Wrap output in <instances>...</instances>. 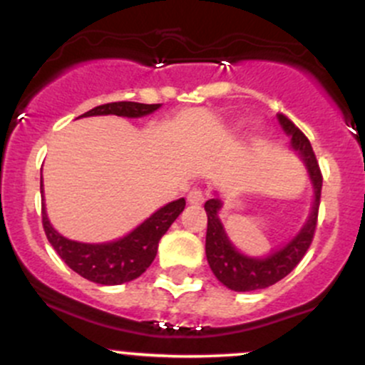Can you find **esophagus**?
I'll use <instances>...</instances> for the list:
<instances>
[{
    "label": "esophagus",
    "instance_id": "34e87169",
    "mask_svg": "<svg viewBox=\"0 0 365 365\" xmlns=\"http://www.w3.org/2000/svg\"><path fill=\"white\" fill-rule=\"evenodd\" d=\"M205 199H206L205 190H201V189H192L189 192V195H187V201H189L190 205H202V202H205Z\"/></svg>",
    "mask_w": 365,
    "mask_h": 365
}]
</instances>
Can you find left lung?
<instances>
[{"instance_id":"8db88e82","label":"left lung","mask_w":365,"mask_h":365,"mask_svg":"<svg viewBox=\"0 0 365 365\" xmlns=\"http://www.w3.org/2000/svg\"><path fill=\"white\" fill-rule=\"evenodd\" d=\"M278 120L282 124L283 131L292 138L290 147L299 153L302 163L306 164L312 178L314 189V202L312 215L304 227L299 231L297 236L285 245L283 248L264 257V259H253L240 253L232 247L229 241L227 234L224 231L218 212L222 208V201L218 197L208 199L205 202L206 215H208V229H206V259H208L210 267L213 274L217 276L218 282L224 283L227 289L234 292H252V290L266 289V287L274 285L276 282L285 278L294 267L302 260V257L308 252L312 245L314 229H317L318 220V206H320V194H322V171L318 166L317 155H314L312 143L304 133L285 117L283 113H278Z\"/></svg>"}]
</instances>
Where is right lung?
I'll list each match as a JSON object with an SVG mask.
<instances>
[{"label": "right lung", "instance_id": "right-lung-1", "mask_svg": "<svg viewBox=\"0 0 365 365\" xmlns=\"http://www.w3.org/2000/svg\"><path fill=\"white\" fill-rule=\"evenodd\" d=\"M160 105H143V103L118 101L96 106L80 117H94V115H118V117L138 118L155 112ZM43 194V182L40 183ZM185 208V199H176L170 205L157 210L150 218L138 225L133 232L112 243H78L61 236L48 222L45 213V205L41 202V222L47 234L48 243L59 253L61 259L71 267L75 273L99 285H120V283L136 279L147 271L157 255L160 237L166 234L173 222Z\"/></svg>", "mask_w": 365, "mask_h": 365}]
</instances>
